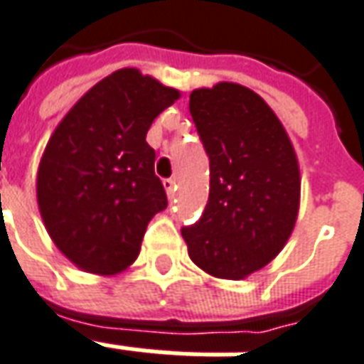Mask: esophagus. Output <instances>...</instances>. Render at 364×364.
<instances>
[{"label":"esophagus","mask_w":364,"mask_h":364,"mask_svg":"<svg viewBox=\"0 0 364 364\" xmlns=\"http://www.w3.org/2000/svg\"><path fill=\"white\" fill-rule=\"evenodd\" d=\"M162 185L164 188H166L168 196H173V193H176V181H173V179H164Z\"/></svg>","instance_id":"obj_1"}]
</instances>
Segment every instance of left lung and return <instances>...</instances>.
<instances>
[{
	"mask_svg": "<svg viewBox=\"0 0 364 364\" xmlns=\"http://www.w3.org/2000/svg\"><path fill=\"white\" fill-rule=\"evenodd\" d=\"M188 110L210 158V196L202 218L181 235L202 271L240 281L274 259L292 235L298 158L271 107L244 85L194 90Z\"/></svg>",
	"mask_w": 364,
	"mask_h": 364,
	"instance_id": "left-lung-1",
	"label": "left lung"
}]
</instances>
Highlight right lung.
I'll return each instance as SVG.
<instances>
[{
  "mask_svg": "<svg viewBox=\"0 0 364 364\" xmlns=\"http://www.w3.org/2000/svg\"><path fill=\"white\" fill-rule=\"evenodd\" d=\"M177 99L173 87L122 68L53 132L36 194L49 237L76 267L108 277L137 259L149 221L168 206L146 132Z\"/></svg>",
  "mask_w": 364,
  "mask_h": 364,
  "instance_id": "right-lung-1",
  "label": "right lung"
}]
</instances>
